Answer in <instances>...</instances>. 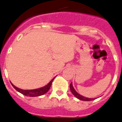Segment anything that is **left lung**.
Here are the masks:
<instances>
[{"label": "left lung", "instance_id": "1", "mask_svg": "<svg viewBox=\"0 0 122 122\" xmlns=\"http://www.w3.org/2000/svg\"><path fill=\"white\" fill-rule=\"evenodd\" d=\"M70 90H71V92H72V94H73L76 97H77L78 99H79L80 100H81V101H92L94 99L92 98H88V97H84L83 96L80 95V94H78L76 91H75V89H74L73 86L72 85V83H71L70 85Z\"/></svg>", "mask_w": 122, "mask_h": 122}]
</instances>
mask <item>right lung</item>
<instances>
[{
    "instance_id": "right-lung-1",
    "label": "right lung",
    "mask_w": 122,
    "mask_h": 122,
    "mask_svg": "<svg viewBox=\"0 0 122 122\" xmlns=\"http://www.w3.org/2000/svg\"><path fill=\"white\" fill-rule=\"evenodd\" d=\"M54 80V78L52 80H51V81H50L47 85H46V86H44V87H42V88H37V89H31V90H25V89H20V88H17V87H16L15 86H14L11 83V85L13 86V88L16 89V91H18V92H20V93H21L22 94H23V95L30 97H37L43 95V94L46 93V92L49 90L51 85H52V83L53 80Z\"/></svg>"
}]
</instances>
